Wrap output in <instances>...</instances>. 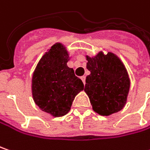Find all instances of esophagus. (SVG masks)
Listing matches in <instances>:
<instances>
[{
  "instance_id": "34e87169",
  "label": "esophagus",
  "mask_w": 150,
  "mask_h": 150,
  "mask_svg": "<svg viewBox=\"0 0 150 150\" xmlns=\"http://www.w3.org/2000/svg\"><path fill=\"white\" fill-rule=\"evenodd\" d=\"M85 79H86V77H85V76H82V77H81V79H82V81H83V84H85Z\"/></svg>"
}]
</instances>
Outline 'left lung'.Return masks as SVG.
I'll use <instances>...</instances> for the list:
<instances>
[{
    "mask_svg": "<svg viewBox=\"0 0 150 150\" xmlns=\"http://www.w3.org/2000/svg\"><path fill=\"white\" fill-rule=\"evenodd\" d=\"M87 69L84 91L95 112L110 116L122 110L127 104L130 79L125 65L116 54L100 51L96 56H86Z\"/></svg>",
    "mask_w": 150,
    "mask_h": 150,
    "instance_id": "left-lung-1",
    "label": "left lung"
}]
</instances>
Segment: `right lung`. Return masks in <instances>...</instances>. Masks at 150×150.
Masks as SVG:
<instances>
[{"instance_id":"obj_1","label":"right lung","mask_w":150,"mask_h":150,"mask_svg":"<svg viewBox=\"0 0 150 150\" xmlns=\"http://www.w3.org/2000/svg\"><path fill=\"white\" fill-rule=\"evenodd\" d=\"M70 56L62 43H56L40 58L32 76V96L40 109L55 117L65 116L83 89L82 80L67 67Z\"/></svg>"}]
</instances>
